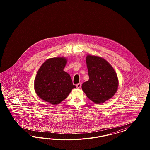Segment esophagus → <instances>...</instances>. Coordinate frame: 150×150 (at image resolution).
Returning a JSON list of instances; mask_svg holds the SVG:
<instances>
[{
	"instance_id": "34e87169",
	"label": "esophagus",
	"mask_w": 150,
	"mask_h": 150,
	"mask_svg": "<svg viewBox=\"0 0 150 150\" xmlns=\"http://www.w3.org/2000/svg\"><path fill=\"white\" fill-rule=\"evenodd\" d=\"M76 86L77 87V88H80L81 86V83H79L78 84H77L76 85Z\"/></svg>"
}]
</instances>
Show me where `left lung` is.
<instances>
[{"label": "left lung", "mask_w": 150, "mask_h": 150, "mask_svg": "<svg viewBox=\"0 0 150 150\" xmlns=\"http://www.w3.org/2000/svg\"><path fill=\"white\" fill-rule=\"evenodd\" d=\"M86 60L89 80L82 83V89L92 101L103 103L117 91V75L112 65L101 57L87 55Z\"/></svg>", "instance_id": "left-lung-1"}]
</instances>
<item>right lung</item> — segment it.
I'll return each instance as SVG.
<instances>
[{
  "label": "right lung",
  "mask_w": 150,
  "mask_h": 150,
  "mask_svg": "<svg viewBox=\"0 0 150 150\" xmlns=\"http://www.w3.org/2000/svg\"><path fill=\"white\" fill-rule=\"evenodd\" d=\"M67 62L65 57H56L47 59L41 65L37 73L34 87L42 100L52 105L59 104L76 88L70 75L64 71Z\"/></svg>",
  "instance_id": "add662e5"
}]
</instances>
